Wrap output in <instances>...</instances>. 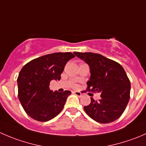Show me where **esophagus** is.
<instances>
[{
    "label": "esophagus",
    "instance_id": "1",
    "mask_svg": "<svg viewBox=\"0 0 146 146\" xmlns=\"http://www.w3.org/2000/svg\"><path fill=\"white\" fill-rule=\"evenodd\" d=\"M73 93H74L76 95H77L78 97H79V98H81L82 95L81 92H79V91H74V92H73Z\"/></svg>",
    "mask_w": 146,
    "mask_h": 146
}]
</instances>
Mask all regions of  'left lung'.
<instances>
[{"mask_svg":"<svg viewBox=\"0 0 146 146\" xmlns=\"http://www.w3.org/2000/svg\"><path fill=\"white\" fill-rule=\"evenodd\" d=\"M90 67V77L88 90L100 93L101 98H91L84 107L88 116L97 122L107 123L117 120L126 109L130 98L131 83L120 64L99 54L74 52Z\"/></svg>","mask_w":146,"mask_h":146,"instance_id":"obj_1","label":"left lung"}]
</instances>
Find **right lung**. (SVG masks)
<instances>
[{
    "label": "right lung",
    "instance_id": "add662e5",
    "mask_svg": "<svg viewBox=\"0 0 146 146\" xmlns=\"http://www.w3.org/2000/svg\"><path fill=\"white\" fill-rule=\"evenodd\" d=\"M75 56L70 52L54 53L33 59L23 66L17 78L18 98L26 113L39 121L58 115L71 92H53L52 80H59L66 63Z\"/></svg>",
    "mask_w": 146,
    "mask_h": 146
}]
</instances>
